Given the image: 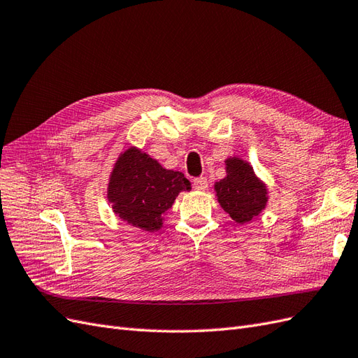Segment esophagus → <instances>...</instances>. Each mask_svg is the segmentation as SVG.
I'll use <instances>...</instances> for the list:
<instances>
[{"mask_svg":"<svg viewBox=\"0 0 358 358\" xmlns=\"http://www.w3.org/2000/svg\"><path fill=\"white\" fill-rule=\"evenodd\" d=\"M192 185H194V189H197V191H204L206 188H208L209 182H208V179H206V178H197V179H194Z\"/></svg>","mask_w":358,"mask_h":358,"instance_id":"esophagus-1","label":"esophagus"}]
</instances>
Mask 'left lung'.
<instances>
[{
	"instance_id": "8db88e82",
	"label": "left lung",
	"mask_w": 358,
	"mask_h": 358,
	"mask_svg": "<svg viewBox=\"0 0 358 358\" xmlns=\"http://www.w3.org/2000/svg\"><path fill=\"white\" fill-rule=\"evenodd\" d=\"M224 162L227 176L213 185L216 200L233 221L246 224L266 209L267 183L255 175L248 161L239 157H229Z\"/></svg>"
}]
</instances>
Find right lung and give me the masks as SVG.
I'll list each match as a JSON object with an SVG mask.
<instances>
[{"mask_svg": "<svg viewBox=\"0 0 358 358\" xmlns=\"http://www.w3.org/2000/svg\"><path fill=\"white\" fill-rule=\"evenodd\" d=\"M191 183L182 171L169 170L136 146L119 154L107 183L112 210L128 225L148 233L159 230L179 192Z\"/></svg>", "mask_w": 358, "mask_h": 358, "instance_id": "1", "label": "right lung"}]
</instances>
